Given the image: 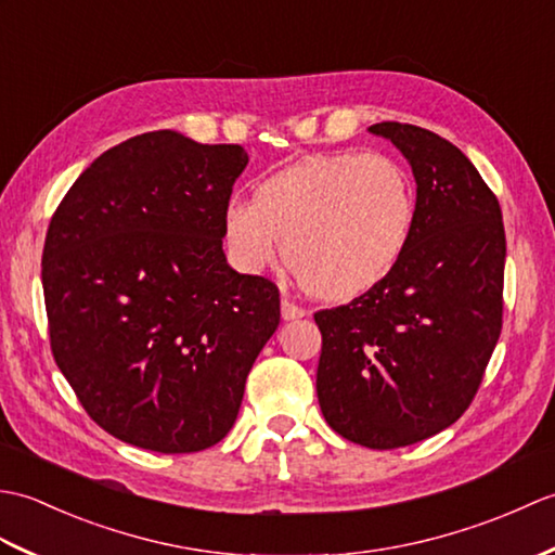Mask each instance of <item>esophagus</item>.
I'll use <instances>...</instances> for the list:
<instances>
[{"label": "esophagus", "instance_id": "1", "mask_svg": "<svg viewBox=\"0 0 555 555\" xmlns=\"http://www.w3.org/2000/svg\"><path fill=\"white\" fill-rule=\"evenodd\" d=\"M308 312H305L302 308H298L296 302H291V300H281V317H284L286 322H293V320H300V317H305Z\"/></svg>", "mask_w": 555, "mask_h": 555}]
</instances>
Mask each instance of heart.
<instances>
[{"label": "heart", "instance_id": "1", "mask_svg": "<svg viewBox=\"0 0 555 555\" xmlns=\"http://www.w3.org/2000/svg\"><path fill=\"white\" fill-rule=\"evenodd\" d=\"M417 223L410 171L382 152L310 155L269 173L253 199L223 207V241L245 274L276 259L314 298L346 302L398 267Z\"/></svg>", "mask_w": 555, "mask_h": 555}]
</instances>
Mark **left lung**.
<instances>
[{"instance_id":"8db88e82","label":"left lung","mask_w":555,"mask_h":555,"mask_svg":"<svg viewBox=\"0 0 555 555\" xmlns=\"http://www.w3.org/2000/svg\"><path fill=\"white\" fill-rule=\"evenodd\" d=\"M410 162L417 223L374 291L320 310L317 398L344 439L388 451L443 431L473 403L503 324L501 205L475 164L427 128L382 121Z\"/></svg>"}]
</instances>
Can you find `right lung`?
Listing matches in <instances>:
<instances>
[{
  "label": "right lung",
  "mask_w": 555,
  "mask_h": 555,
  "mask_svg": "<svg viewBox=\"0 0 555 555\" xmlns=\"http://www.w3.org/2000/svg\"><path fill=\"white\" fill-rule=\"evenodd\" d=\"M241 145L176 131L104 152L59 203L42 250L50 346L104 431L197 453L238 417L245 379L281 320L279 288L221 250Z\"/></svg>",
  "instance_id": "1"
}]
</instances>
